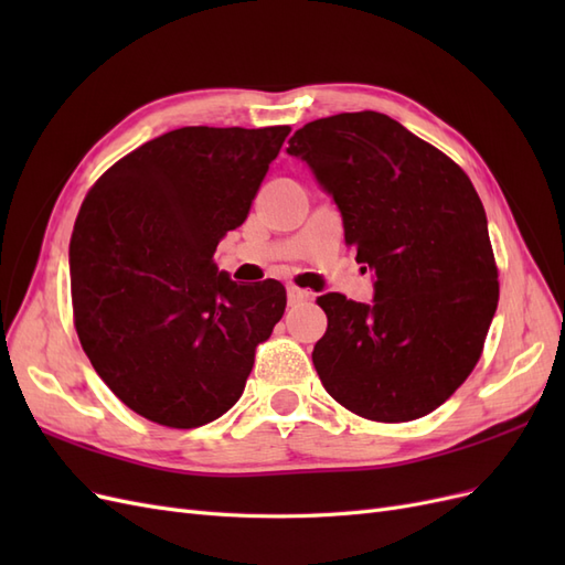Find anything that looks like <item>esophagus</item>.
Listing matches in <instances>:
<instances>
[{"instance_id": "obj_1", "label": "esophagus", "mask_w": 565, "mask_h": 565, "mask_svg": "<svg viewBox=\"0 0 565 565\" xmlns=\"http://www.w3.org/2000/svg\"><path fill=\"white\" fill-rule=\"evenodd\" d=\"M311 299V292H306V289H299L295 285L287 287V301L289 303H299V301H309Z\"/></svg>"}]
</instances>
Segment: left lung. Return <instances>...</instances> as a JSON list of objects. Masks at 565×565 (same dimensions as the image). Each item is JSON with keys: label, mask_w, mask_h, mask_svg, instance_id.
<instances>
[{"label": "left lung", "mask_w": 565, "mask_h": 565, "mask_svg": "<svg viewBox=\"0 0 565 565\" xmlns=\"http://www.w3.org/2000/svg\"><path fill=\"white\" fill-rule=\"evenodd\" d=\"M344 221L370 303L322 295L313 365L330 396L374 422H409L469 377L498 309L483 202L469 177L388 115L341 113L287 141Z\"/></svg>", "instance_id": "obj_1"}]
</instances>
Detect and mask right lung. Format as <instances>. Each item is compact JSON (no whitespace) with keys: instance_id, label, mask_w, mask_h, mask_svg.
I'll list each match as a JSON object with an SVG mask.
<instances>
[{"instance_id":"obj_1","label":"right lung","mask_w":565,"mask_h":565,"mask_svg":"<svg viewBox=\"0 0 565 565\" xmlns=\"http://www.w3.org/2000/svg\"><path fill=\"white\" fill-rule=\"evenodd\" d=\"M289 127H181L115 162L71 241L75 328L98 377L172 429L243 396L256 347L285 313L278 280L241 285L214 264L243 226Z\"/></svg>"}]
</instances>
